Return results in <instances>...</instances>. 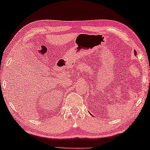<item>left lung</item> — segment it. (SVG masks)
<instances>
[{
	"mask_svg": "<svg viewBox=\"0 0 150 150\" xmlns=\"http://www.w3.org/2000/svg\"><path fill=\"white\" fill-rule=\"evenodd\" d=\"M134 54H135V55L137 54V52H136V51H135V50H134Z\"/></svg>",
	"mask_w": 150,
	"mask_h": 150,
	"instance_id": "1",
	"label": "left lung"
}]
</instances>
